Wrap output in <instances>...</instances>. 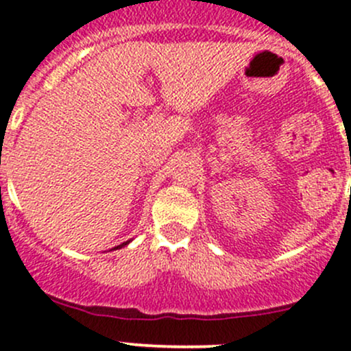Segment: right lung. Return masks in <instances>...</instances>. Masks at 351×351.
Here are the masks:
<instances>
[{
    "label": "right lung",
    "mask_w": 351,
    "mask_h": 351,
    "mask_svg": "<svg viewBox=\"0 0 351 351\" xmlns=\"http://www.w3.org/2000/svg\"><path fill=\"white\" fill-rule=\"evenodd\" d=\"M128 243H130V241H123V243L118 245V247H114V248H121V247H125V245H128Z\"/></svg>",
    "instance_id": "obj_1"
}]
</instances>
